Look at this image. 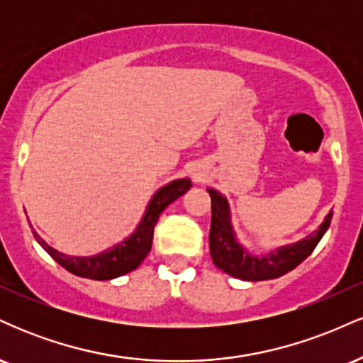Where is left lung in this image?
Wrapping results in <instances>:
<instances>
[{"mask_svg":"<svg viewBox=\"0 0 363 363\" xmlns=\"http://www.w3.org/2000/svg\"><path fill=\"white\" fill-rule=\"evenodd\" d=\"M211 198V227H210V252L216 268L234 278H240L245 281H261L273 280L283 277L285 273L297 268L309 254L314 251L315 245L323 239L324 232L331 223L333 213L329 211L326 220L320 223L318 232L311 234L301 242L272 251L268 256L256 257L251 256L245 249L235 240L234 230L230 225V211L228 203L218 191L208 189Z\"/></svg>","mask_w":363,"mask_h":363,"instance_id":"8db88e82","label":"left lung"}]
</instances>
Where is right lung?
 <instances>
[{"label":"right lung","mask_w":363,"mask_h":363,"mask_svg":"<svg viewBox=\"0 0 363 363\" xmlns=\"http://www.w3.org/2000/svg\"><path fill=\"white\" fill-rule=\"evenodd\" d=\"M191 187L189 179H177L170 184L164 186L162 189L157 191L152 201L147 208L143 220H141L135 234L128 237L124 242H121L112 247L111 251L101 252L97 256L90 257H77V256H66L51 245H48L34 232L35 240L43 245V249L49 256L52 257L57 264L68 269L69 273L77 274L82 278H90V280H112L121 274H126L133 269H136L141 264V261L147 257V254L152 249L153 242V228H155L158 216L162 211L167 208L170 203L176 201L179 196H182Z\"/></svg>","instance_id":"add662e5"}]
</instances>
